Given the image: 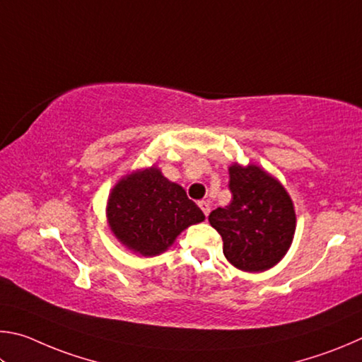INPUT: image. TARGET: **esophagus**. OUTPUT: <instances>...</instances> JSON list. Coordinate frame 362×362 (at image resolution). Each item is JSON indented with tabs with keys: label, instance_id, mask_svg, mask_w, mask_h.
I'll list each match as a JSON object with an SVG mask.
<instances>
[{
	"label": "esophagus",
	"instance_id": "obj_1",
	"mask_svg": "<svg viewBox=\"0 0 362 362\" xmlns=\"http://www.w3.org/2000/svg\"><path fill=\"white\" fill-rule=\"evenodd\" d=\"M199 206L202 208V211H204L205 216H208V214H210V211H211L210 202H208V200H202V202H199Z\"/></svg>",
	"mask_w": 362,
	"mask_h": 362
}]
</instances>
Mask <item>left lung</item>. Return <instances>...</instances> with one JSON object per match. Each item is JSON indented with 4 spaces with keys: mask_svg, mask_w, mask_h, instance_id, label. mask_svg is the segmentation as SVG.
Instances as JSON below:
<instances>
[{
    "mask_svg": "<svg viewBox=\"0 0 362 362\" xmlns=\"http://www.w3.org/2000/svg\"><path fill=\"white\" fill-rule=\"evenodd\" d=\"M230 204L208 221L224 242V256L243 272H265L286 256L296 233L291 195L274 175L255 163L229 167Z\"/></svg>",
    "mask_w": 362,
    "mask_h": 362,
    "instance_id": "1",
    "label": "left lung"
}]
</instances>
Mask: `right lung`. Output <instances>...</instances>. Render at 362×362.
<instances>
[{"label": "right lung", "instance_id": "1", "mask_svg": "<svg viewBox=\"0 0 362 362\" xmlns=\"http://www.w3.org/2000/svg\"><path fill=\"white\" fill-rule=\"evenodd\" d=\"M106 221L120 245L138 256L167 251L187 227L205 221L185 189L152 165L133 170L114 185L106 202Z\"/></svg>", "mask_w": 362, "mask_h": 362}]
</instances>
